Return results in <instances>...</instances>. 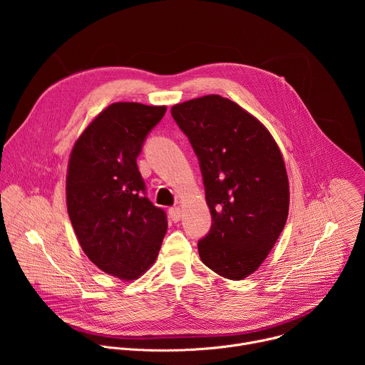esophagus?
Listing matches in <instances>:
<instances>
[{"mask_svg":"<svg viewBox=\"0 0 365 365\" xmlns=\"http://www.w3.org/2000/svg\"><path fill=\"white\" fill-rule=\"evenodd\" d=\"M169 215H170L172 221L178 222V221L180 220V217H182V210H180V206H173V207H170V210H169Z\"/></svg>","mask_w":365,"mask_h":365,"instance_id":"obj_1","label":"esophagus"}]
</instances>
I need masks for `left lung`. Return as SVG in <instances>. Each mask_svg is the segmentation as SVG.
<instances>
[{"instance_id": "obj_1", "label": "left lung", "mask_w": 365, "mask_h": 365, "mask_svg": "<svg viewBox=\"0 0 365 365\" xmlns=\"http://www.w3.org/2000/svg\"><path fill=\"white\" fill-rule=\"evenodd\" d=\"M199 160L212 225L197 242L202 263L241 280L264 262L289 214V180L267 128L235 102L206 95L172 107Z\"/></svg>"}]
</instances>
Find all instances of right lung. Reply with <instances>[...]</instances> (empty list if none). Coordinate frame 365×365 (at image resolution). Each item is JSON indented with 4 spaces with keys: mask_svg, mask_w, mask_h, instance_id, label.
Returning <instances> with one entry per match:
<instances>
[{
    "mask_svg": "<svg viewBox=\"0 0 365 365\" xmlns=\"http://www.w3.org/2000/svg\"><path fill=\"white\" fill-rule=\"evenodd\" d=\"M166 107L115 102L81 134L66 178L68 214L91 262L121 280L138 279L158 258L168 217L145 196L137 158Z\"/></svg>",
    "mask_w": 365,
    "mask_h": 365,
    "instance_id": "right-lung-1",
    "label": "right lung"
}]
</instances>
